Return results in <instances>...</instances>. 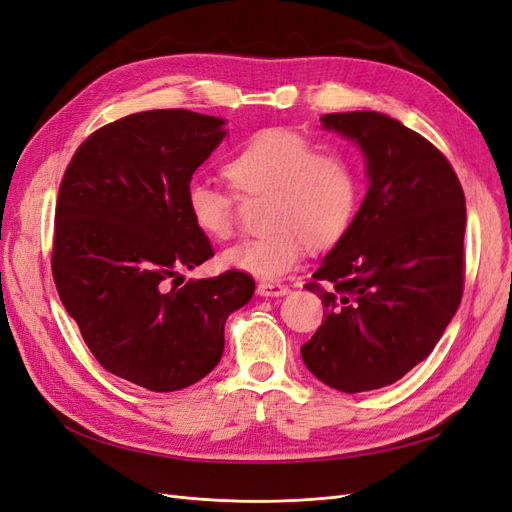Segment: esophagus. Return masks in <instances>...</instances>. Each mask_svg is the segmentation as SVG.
<instances>
[{"mask_svg":"<svg viewBox=\"0 0 512 512\" xmlns=\"http://www.w3.org/2000/svg\"><path fill=\"white\" fill-rule=\"evenodd\" d=\"M288 292V286L286 284H280V282H260L258 284V294H262V297H282V294Z\"/></svg>","mask_w":512,"mask_h":512,"instance_id":"1","label":"esophagus"}]
</instances>
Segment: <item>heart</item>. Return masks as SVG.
Returning <instances> with one entry per match:
<instances>
[{
  "instance_id": "obj_1",
  "label": "heart",
  "mask_w": 512,
  "mask_h": 512,
  "mask_svg": "<svg viewBox=\"0 0 512 512\" xmlns=\"http://www.w3.org/2000/svg\"><path fill=\"white\" fill-rule=\"evenodd\" d=\"M232 190L194 181L185 190L194 226L215 241L235 235L239 196L265 200L262 235L224 254V265L258 277H280L297 265L305 245L331 250L354 224L361 175L339 151L320 147L299 132L271 128L252 134L224 162Z\"/></svg>"
}]
</instances>
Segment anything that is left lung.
<instances>
[{"label": "left lung", "instance_id": "1", "mask_svg": "<svg viewBox=\"0 0 512 512\" xmlns=\"http://www.w3.org/2000/svg\"><path fill=\"white\" fill-rule=\"evenodd\" d=\"M361 145L369 190L305 288L327 307L303 363L344 393L404 378L438 344L466 280V196L444 153L389 115H322Z\"/></svg>", "mask_w": 512, "mask_h": 512}]
</instances>
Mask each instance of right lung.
<instances>
[{"instance_id":"1","label":"right lung","mask_w":512,"mask_h":512,"mask_svg":"<svg viewBox=\"0 0 512 512\" xmlns=\"http://www.w3.org/2000/svg\"><path fill=\"white\" fill-rule=\"evenodd\" d=\"M222 126L185 108L121 117L85 138L59 185V299L106 371L156 393L185 389L220 363L224 322L256 288L237 269L188 284L179 275L213 256L185 190Z\"/></svg>"}]
</instances>
